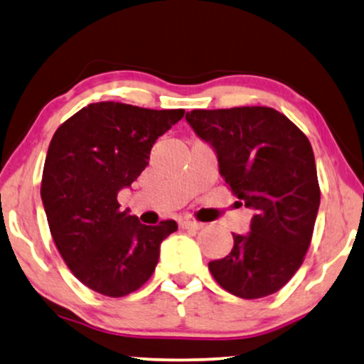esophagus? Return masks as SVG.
Masks as SVG:
<instances>
[{
	"mask_svg": "<svg viewBox=\"0 0 364 364\" xmlns=\"http://www.w3.org/2000/svg\"><path fill=\"white\" fill-rule=\"evenodd\" d=\"M179 227L188 228V230H200V228H203V223L196 222V220H191V218H185L179 222Z\"/></svg>",
	"mask_w": 364,
	"mask_h": 364,
	"instance_id": "1",
	"label": "esophagus"
}]
</instances>
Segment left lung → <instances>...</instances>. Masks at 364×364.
<instances>
[{
    "label": "left lung",
    "mask_w": 364,
    "mask_h": 364,
    "mask_svg": "<svg viewBox=\"0 0 364 364\" xmlns=\"http://www.w3.org/2000/svg\"><path fill=\"white\" fill-rule=\"evenodd\" d=\"M186 121L218 154L220 174L255 215L248 235L208 269L225 291L260 299L280 291L304 262L321 190L304 132L272 107L195 109Z\"/></svg>",
    "instance_id": "1"
}]
</instances>
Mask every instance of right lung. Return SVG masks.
Listing matches in <instances>:
<instances>
[{
  "instance_id": "obj_1",
  "label": "right lung",
  "mask_w": 364,
  "mask_h": 364,
  "mask_svg": "<svg viewBox=\"0 0 364 364\" xmlns=\"http://www.w3.org/2000/svg\"><path fill=\"white\" fill-rule=\"evenodd\" d=\"M183 116V109L95 102L55 131L41 201L63 262L92 291L107 297L137 291L158 265L161 242L178 230L174 220L142 225L119 210L117 193L144 171L156 139Z\"/></svg>"
}]
</instances>
